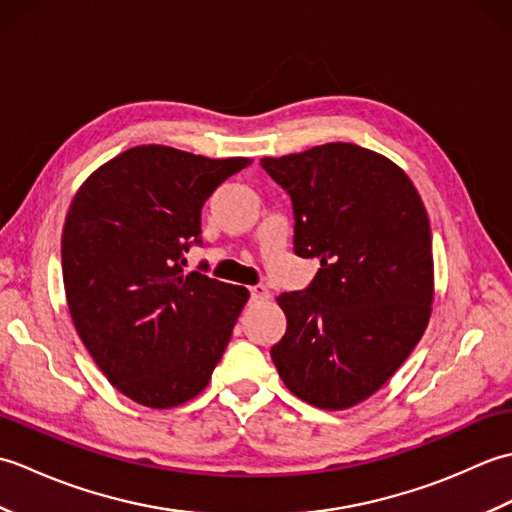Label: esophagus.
I'll return each mask as SVG.
<instances>
[{"instance_id":"1","label":"esophagus","mask_w":512,"mask_h":512,"mask_svg":"<svg viewBox=\"0 0 512 512\" xmlns=\"http://www.w3.org/2000/svg\"><path fill=\"white\" fill-rule=\"evenodd\" d=\"M270 299V292L264 284H257V286H250V301L255 303H262V301H268Z\"/></svg>"}]
</instances>
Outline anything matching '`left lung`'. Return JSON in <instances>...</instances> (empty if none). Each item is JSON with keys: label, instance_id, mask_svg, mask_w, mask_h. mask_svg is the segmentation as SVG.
Here are the masks:
<instances>
[{"label": "left lung", "instance_id": "1", "mask_svg": "<svg viewBox=\"0 0 512 512\" xmlns=\"http://www.w3.org/2000/svg\"><path fill=\"white\" fill-rule=\"evenodd\" d=\"M290 195L295 253L319 273L277 301L284 339L270 356L286 387L321 409H347L394 376L427 328L431 228L394 162L350 143L262 158Z\"/></svg>", "mask_w": 512, "mask_h": 512}]
</instances>
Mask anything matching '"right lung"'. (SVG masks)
Wrapping results in <instances>:
<instances>
[{
  "label": "right lung",
  "mask_w": 512,
  "mask_h": 512,
  "mask_svg": "<svg viewBox=\"0 0 512 512\" xmlns=\"http://www.w3.org/2000/svg\"><path fill=\"white\" fill-rule=\"evenodd\" d=\"M248 158L213 160L140 145L96 169L74 195L61 237L74 328L107 380L138 405L198 396L231 341L248 290L184 275L202 246L204 202Z\"/></svg>",
  "instance_id": "right-lung-1"
}]
</instances>
